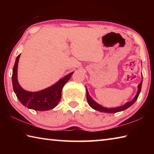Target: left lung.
Instances as JSON below:
<instances>
[{
	"label": "left lung",
	"instance_id": "obj_1",
	"mask_svg": "<svg viewBox=\"0 0 154 154\" xmlns=\"http://www.w3.org/2000/svg\"><path fill=\"white\" fill-rule=\"evenodd\" d=\"M142 83H143V76H142V81L139 85H138V91L136 96H134V98L132 99V100L130 101V102H128L126 103L125 105L121 106H118V107H116V108H106V107H104V106H101L100 105H99L96 102H95L94 100H93L92 97L90 96L89 93L88 92V90L86 88V96H87V100L88 103L89 104V105L92 107V109H95L96 111H100V112H103V113H117V112L119 111H124L125 109H128L130 107V106L133 105V104L136 102V100H137L138 97H139V95L140 92V90H141V86H142Z\"/></svg>",
	"mask_w": 154,
	"mask_h": 154
}]
</instances>
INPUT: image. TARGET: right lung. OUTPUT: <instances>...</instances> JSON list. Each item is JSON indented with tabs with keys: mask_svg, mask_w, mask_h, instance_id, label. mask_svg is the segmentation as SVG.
<instances>
[{
	"mask_svg": "<svg viewBox=\"0 0 154 154\" xmlns=\"http://www.w3.org/2000/svg\"><path fill=\"white\" fill-rule=\"evenodd\" d=\"M20 54L15 60L13 69V88L18 100L28 109L36 111H48L54 109L61 99L62 90L64 85L70 79L74 72L68 74L55 84L38 92H28L20 86L17 81V66Z\"/></svg>",
	"mask_w": 154,
	"mask_h": 154,
	"instance_id": "1",
	"label": "right lung"
}]
</instances>
